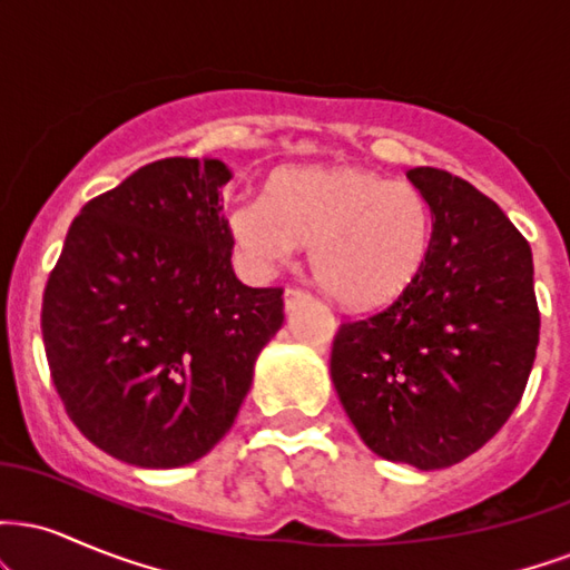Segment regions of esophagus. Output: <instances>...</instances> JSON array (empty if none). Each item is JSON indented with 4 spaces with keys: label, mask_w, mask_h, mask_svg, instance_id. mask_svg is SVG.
I'll list each match as a JSON object with an SVG mask.
<instances>
[{
    "label": "esophagus",
    "mask_w": 570,
    "mask_h": 570,
    "mask_svg": "<svg viewBox=\"0 0 570 570\" xmlns=\"http://www.w3.org/2000/svg\"><path fill=\"white\" fill-rule=\"evenodd\" d=\"M305 297H307V294H305L303 289H286V292H284V305H286V311H294V307L303 303Z\"/></svg>",
    "instance_id": "1"
}]
</instances>
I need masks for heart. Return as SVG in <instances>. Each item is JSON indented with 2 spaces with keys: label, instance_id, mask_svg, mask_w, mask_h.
<instances>
[{
  "label": "heart",
  "instance_id": "obj_1",
  "mask_svg": "<svg viewBox=\"0 0 570 570\" xmlns=\"http://www.w3.org/2000/svg\"><path fill=\"white\" fill-rule=\"evenodd\" d=\"M227 227L259 273L307 246L313 278L351 307L402 294L431 246V208L421 189L358 166L278 168L263 198L235 203Z\"/></svg>",
  "mask_w": 570,
  "mask_h": 570
}]
</instances>
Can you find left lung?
<instances>
[{
    "mask_svg": "<svg viewBox=\"0 0 570 570\" xmlns=\"http://www.w3.org/2000/svg\"><path fill=\"white\" fill-rule=\"evenodd\" d=\"M407 179L431 208L426 263L389 307L340 326L330 372L372 453L431 472L509 421L541 322L531 246L507 214L440 168Z\"/></svg>",
    "mask_w": 570,
    "mask_h": 570,
    "instance_id": "8db88e82",
    "label": "left lung"
}]
</instances>
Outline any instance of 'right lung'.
Returning a JSON list of instances; mask_svg holds the SVG:
<instances>
[{
    "label": "right lung",
    "mask_w": 570,
    "mask_h": 570,
    "mask_svg": "<svg viewBox=\"0 0 570 570\" xmlns=\"http://www.w3.org/2000/svg\"><path fill=\"white\" fill-rule=\"evenodd\" d=\"M214 158H166L85 203L42 299L56 391L96 448L141 469L198 461L233 426L284 289L233 273Z\"/></svg>",
    "instance_id": "add662e5"
}]
</instances>
